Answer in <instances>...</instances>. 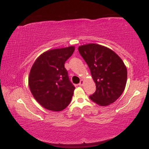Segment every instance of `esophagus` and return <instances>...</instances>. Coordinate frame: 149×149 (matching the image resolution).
Returning a JSON list of instances; mask_svg holds the SVG:
<instances>
[{"mask_svg": "<svg viewBox=\"0 0 149 149\" xmlns=\"http://www.w3.org/2000/svg\"><path fill=\"white\" fill-rule=\"evenodd\" d=\"M83 84H84V80H80V83H79V84H78V85H79L80 86H83Z\"/></svg>", "mask_w": 149, "mask_h": 149, "instance_id": "1", "label": "esophagus"}]
</instances>
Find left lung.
Wrapping results in <instances>:
<instances>
[{"mask_svg": "<svg viewBox=\"0 0 149 149\" xmlns=\"http://www.w3.org/2000/svg\"><path fill=\"white\" fill-rule=\"evenodd\" d=\"M78 51L96 85L90 100L101 107L113 103L123 94L127 83V68L121 58L112 49L95 43L80 45Z\"/></svg>", "mask_w": 149, "mask_h": 149, "instance_id": "1", "label": "left lung"}]
</instances>
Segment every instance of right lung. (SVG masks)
Masks as SVG:
<instances>
[{
  "label": "right lung",
  "mask_w": 149,
  "mask_h": 149,
  "mask_svg": "<svg viewBox=\"0 0 149 149\" xmlns=\"http://www.w3.org/2000/svg\"><path fill=\"white\" fill-rule=\"evenodd\" d=\"M74 50V46H69L46 51L37 58L31 69V92L47 110L61 111L71 102L75 87L70 81L64 64Z\"/></svg>",
  "instance_id": "right-lung-1"
}]
</instances>
